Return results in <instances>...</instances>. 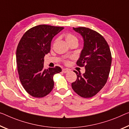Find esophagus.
<instances>
[{
    "mask_svg": "<svg viewBox=\"0 0 129 129\" xmlns=\"http://www.w3.org/2000/svg\"><path fill=\"white\" fill-rule=\"evenodd\" d=\"M62 71H63V73H66L67 72H69V70L67 69H62Z\"/></svg>",
    "mask_w": 129,
    "mask_h": 129,
    "instance_id": "34e87169",
    "label": "esophagus"
}]
</instances>
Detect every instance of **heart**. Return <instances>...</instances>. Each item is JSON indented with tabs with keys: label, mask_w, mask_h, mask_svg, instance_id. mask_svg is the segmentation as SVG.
Segmentation results:
<instances>
[{
	"label": "heart",
	"mask_w": 129,
	"mask_h": 129,
	"mask_svg": "<svg viewBox=\"0 0 129 129\" xmlns=\"http://www.w3.org/2000/svg\"><path fill=\"white\" fill-rule=\"evenodd\" d=\"M65 38H66V40L67 41V43L70 42L71 41L75 40H77V37L71 34V33H67L66 36H65Z\"/></svg>",
	"instance_id": "heart-1"
}]
</instances>
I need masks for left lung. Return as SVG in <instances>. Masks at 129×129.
Returning <instances> with one entry per match:
<instances>
[{
    "instance_id": "left-lung-1",
    "label": "left lung",
    "mask_w": 129,
    "mask_h": 129,
    "mask_svg": "<svg viewBox=\"0 0 129 129\" xmlns=\"http://www.w3.org/2000/svg\"><path fill=\"white\" fill-rule=\"evenodd\" d=\"M84 39V47L77 64L85 67L81 75L76 71L77 80L71 84L73 89L82 98L96 95L106 84L112 62L110 47L106 40L97 31L88 27H73Z\"/></svg>"
}]
</instances>
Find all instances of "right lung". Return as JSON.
<instances>
[{
  "mask_svg": "<svg viewBox=\"0 0 129 129\" xmlns=\"http://www.w3.org/2000/svg\"><path fill=\"white\" fill-rule=\"evenodd\" d=\"M63 27L47 25L36 26L26 31L17 46L18 73L25 90L35 98L48 94L54 86L53 77L62 71L60 67L44 69V56L50 52L53 37Z\"/></svg>",
  "mask_w": 129,
  "mask_h": 129,
  "instance_id": "add662e5",
  "label": "right lung"
}]
</instances>
